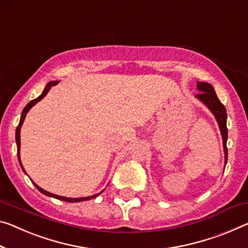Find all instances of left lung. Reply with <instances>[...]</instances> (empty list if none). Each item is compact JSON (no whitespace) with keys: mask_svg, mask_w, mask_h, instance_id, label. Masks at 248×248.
Masks as SVG:
<instances>
[{"mask_svg":"<svg viewBox=\"0 0 248 248\" xmlns=\"http://www.w3.org/2000/svg\"><path fill=\"white\" fill-rule=\"evenodd\" d=\"M198 90L201 92L195 97L199 100H201L202 103L206 106L207 108L211 110V112L213 113L216 121H217L219 130H221L222 139H223V148H224V155H225V166L227 163V147H226V141H227V127H226V119H227V113L226 109L224 107V105L219 101V99L216 96L215 90L213 86L209 82H200L198 81ZM225 169V167H224Z\"/></svg>","mask_w":248,"mask_h":248,"instance_id":"obj_1","label":"left lung"}]
</instances>
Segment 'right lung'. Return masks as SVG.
Instances as JSON below:
<instances>
[{
	"mask_svg": "<svg viewBox=\"0 0 248 248\" xmlns=\"http://www.w3.org/2000/svg\"><path fill=\"white\" fill-rule=\"evenodd\" d=\"M57 84H58V81H49L48 84L46 85V87L44 88V90H43L42 95L38 96V97L36 98V99H33L32 101H30V103L25 106V108L23 109V111H22L21 119H19V124H18L17 128H16V133H15V139H16V145H17V158H18V162H19V166H21V168H22V170L24 171V173H26V172H25V170H24V168H23V164H22V162H21V156H19V149H21V135H19V133H21L22 124H23V123H24V119H25V117H26V113L29 112V110H30L31 108H32L34 105H36L39 100H42L43 98H44V97L47 95V93L49 92V89L52 88V87H54V86L57 85ZM33 183H34V182H33ZM34 186H36L37 190H38L39 192H41V193H43V194H45V195H47V196H50V198H55V199H57V200H61V201L70 202V203H73V202L88 201V200H90V199L96 198V196H98V195H99V194L101 193V192H103V191H101L100 193H97V194L92 195V196H87V198H77V199H73V198H65V196H61V195H56V194L49 193V192L43 190L42 187H39L38 186H36V183H34Z\"/></svg>",
	"mask_w": 248,
	"mask_h": 248,
	"instance_id": "obj_1",
	"label": "right lung"
}]
</instances>
